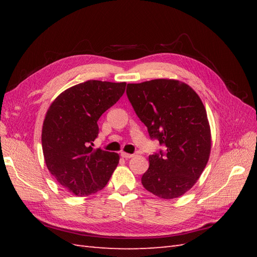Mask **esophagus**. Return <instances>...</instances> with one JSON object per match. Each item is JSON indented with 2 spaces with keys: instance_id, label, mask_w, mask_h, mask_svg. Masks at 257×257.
I'll list each match as a JSON object with an SVG mask.
<instances>
[{
  "instance_id": "34e87169",
  "label": "esophagus",
  "mask_w": 257,
  "mask_h": 257,
  "mask_svg": "<svg viewBox=\"0 0 257 257\" xmlns=\"http://www.w3.org/2000/svg\"><path fill=\"white\" fill-rule=\"evenodd\" d=\"M120 156H121L123 159H130V158H133L134 155H130V154H127V152H121L120 154Z\"/></svg>"
}]
</instances>
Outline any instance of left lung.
Returning a JSON list of instances; mask_svg holds the SVG:
<instances>
[{"instance_id": "left-lung-1", "label": "left lung", "mask_w": 257, "mask_h": 257, "mask_svg": "<svg viewBox=\"0 0 257 257\" xmlns=\"http://www.w3.org/2000/svg\"><path fill=\"white\" fill-rule=\"evenodd\" d=\"M127 96L151 139L166 152L149 156L141 183L161 199H176L198 181L211 152V129L203 102L189 85L176 79L128 84Z\"/></svg>"}]
</instances>
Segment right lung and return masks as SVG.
I'll return each mask as SVG.
<instances>
[{
	"label": "right lung",
	"mask_w": 257,
	"mask_h": 257,
	"mask_svg": "<svg viewBox=\"0 0 257 257\" xmlns=\"http://www.w3.org/2000/svg\"><path fill=\"white\" fill-rule=\"evenodd\" d=\"M125 83L87 80L56 97L43 122L42 147L46 167L57 182L78 196L106 187L119 155L92 148L97 121L123 95Z\"/></svg>",
	"instance_id": "1"
}]
</instances>
